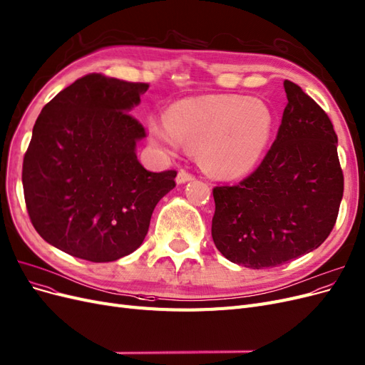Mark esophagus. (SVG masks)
Here are the masks:
<instances>
[{
	"label": "esophagus",
	"mask_w": 365,
	"mask_h": 365,
	"mask_svg": "<svg viewBox=\"0 0 365 365\" xmlns=\"http://www.w3.org/2000/svg\"><path fill=\"white\" fill-rule=\"evenodd\" d=\"M195 180V175L188 173L185 170H180L178 175H177V182L178 184H184V182H188V181H193Z\"/></svg>",
	"instance_id": "obj_1"
}]
</instances>
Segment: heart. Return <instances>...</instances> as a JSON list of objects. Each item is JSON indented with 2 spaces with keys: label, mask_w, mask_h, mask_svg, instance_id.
Masks as SVG:
<instances>
[{
  "label": "heart",
  "mask_w": 365,
  "mask_h": 365,
  "mask_svg": "<svg viewBox=\"0 0 365 365\" xmlns=\"http://www.w3.org/2000/svg\"><path fill=\"white\" fill-rule=\"evenodd\" d=\"M274 118L261 99L240 95H207L175 103L168 120L153 118L149 135L157 146L177 153L197 150L199 163L222 180L242 178L261 161L273 133Z\"/></svg>",
  "instance_id": "1"
}]
</instances>
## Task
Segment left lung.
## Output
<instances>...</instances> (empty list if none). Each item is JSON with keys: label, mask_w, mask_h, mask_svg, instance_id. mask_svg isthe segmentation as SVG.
Here are the masks:
<instances>
[{"label": "left lung", "mask_w": 365, "mask_h": 365, "mask_svg": "<svg viewBox=\"0 0 365 365\" xmlns=\"http://www.w3.org/2000/svg\"><path fill=\"white\" fill-rule=\"evenodd\" d=\"M278 135L247 178L212 188L211 235L219 252L250 269L276 267L317 249L331 234L344 177L324 110L293 81Z\"/></svg>", "instance_id": "left-lung-1"}]
</instances>
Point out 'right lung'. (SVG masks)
I'll return each mask as SVG.
<instances>
[{
  "mask_svg": "<svg viewBox=\"0 0 365 365\" xmlns=\"http://www.w3.org/2000/svg\"><path fill=\"white\" fill-rule=\"evenodd\" d=\"M148 87L89 73L37 118L22 165L25 205L34 230L63 252L92 262L130 255L177 185V170L149 172L135 155L146 131L128 111Z\"/></svg>",
  "mask_w": 365,
  "mask_h": 365,
  "instance_id": "1",
  "label": "right lung"
}]
</instances>
